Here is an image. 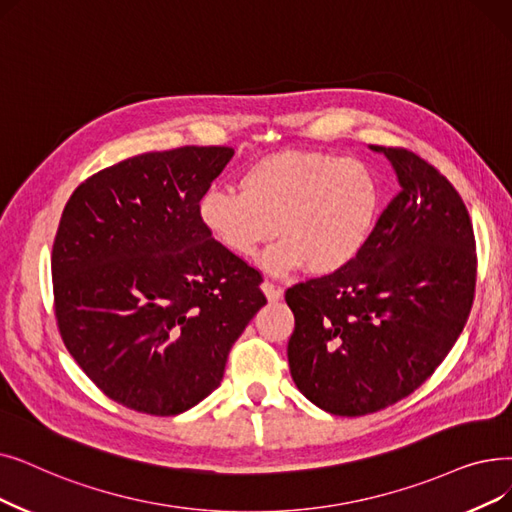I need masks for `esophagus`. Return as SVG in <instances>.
Listing matches in <instances>:
<instances>
[{"label": "esophagus", "instance_id": "obj_1", "mask_svg": "<svg viewBox=\"0 0 512 512\" xmlns=\"http://www.w3.org/2000/svg\"><path fill=\"white\" fill-rule=\"evenodd\" d=\"M261 291H263V295L268 297V301H278V299H282V295H284V291L280 286H274L270 280H263L261 282Z\"/></svg>", "mask_w": 512, "mask_h": 512}]
</instances>
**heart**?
I'll list each match as a JSON object with an SVG mask.
<instances>
[{
  "mask_svg": "<svg viewBox=\"0 0 512 512\" xmlns=\"http://www.w3.org/2000/svg\"><path fill=\"white\" fill-rule=\"evenodd\" d=\"M238 190H207L198 217L228 253L249 259L278 236L263 259L274 274L303 268L341 272L368 244L381 211L370 165L326 152H278L242 171Z\"/></svg>",
  "mask_w": 512,
  "mask_h": 512,
  "instance_id": "heart-1",
  "label": "heart"
}]
</instances>
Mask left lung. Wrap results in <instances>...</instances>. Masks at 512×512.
Here are the masks:
<instances>
[{
  "label": "left lung",
  "instance_id": "8db88e82",
  "mask_svg": "<svg viewBox=\"0 0 512 512\" xmlns=\"http://www.w3.org/2000/svg\"><path fill=\"white\" fill-rule=\"evenodd\" d=\"M370 150L389 159L399 194L347 268L286 291L293 381L337 416L379 412L425 383L475 293V236L460 194L410 150Z\"/></svg>",
  "mask_w": 512,
  "mask_h": 512
}]
</instances>
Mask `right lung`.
I'll list each match as a JSON object with an SVG mask.
<instances>
[{
	"mask_svg": "<svg viewBox=\"0 0 512 512\" xmlns=\"http://www.w3.org/2000/svg\"><path fill=\"white\" fill-rule=\"evenodd\" d=\"M232 157L226 146L146 152L87 177L62 211L52 251L60 335L125 408L175 416L203 402L265 305L259 272L198 217Z\"/></svg>",
	"mask_w": 512,
	"mask_h": 512,
	"instance_id": "right-lung-1",
	"label": "right lung"
}]
</instances>
